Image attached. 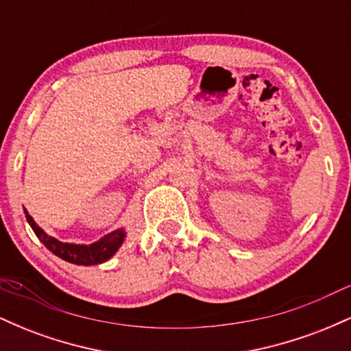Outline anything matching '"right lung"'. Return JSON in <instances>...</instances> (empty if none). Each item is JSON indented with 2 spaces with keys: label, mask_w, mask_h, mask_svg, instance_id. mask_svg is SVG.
Listing matches in <instances>:
<instances>
[{
  "label": "right lung",
  "mask_w": 351,
  "mask_h": 351,
  "mask_svg": "<svg viewBox=\"0 0 351 351\" xmlns=\"http://www.w3.org/2000/svg\"><path fill=\"white\" fill-rule=\"evenodd\" d=\"M26 213V219L29 223V226L33 228L34 234L39 237V241L46 245L52 254L60 257V259L67 261L71 264L77 265H94V264H102L106 261L110 259L114 254L119 251V247L122 245L125 239V231L123 229H117V231L110 232V234L104 236L102 239H99L97 243H92L88 245L84 244H69V243H60L56 237L47 236L41 228L36 224V221Z\"/></svg>",
  "instance_id": "right-lung-1"
}]
</instances>
